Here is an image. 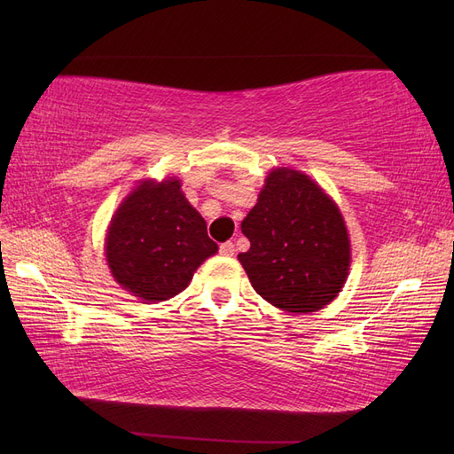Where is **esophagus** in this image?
I'll use <instances>...</instances> for the list:
<instances>
[{
	"label": "esophagus",
	"instance_id": "34e87169",
	"mask_svg": "<svg viewBox=\"0 0 454 454\" xmlns=\"http://www.w3.org/2000/svg\"><path fill=\"white\" fill-rule=\"evenodd\" d=\"M219 254H222V255H232V254H235V244H232V242H223L222 246H219Z\"/></svg>",
	"mask_w": 454,
	"mask_h": 454
}]
</instances>
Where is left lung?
<instances>
[{"label":"left lung","instance_id":"8db88e82","mask_svg":"<svg viewBox=\"0 0 454 454\" xmlns=\"http://www.w3.org/2000/svg\"><path fill=\"white\" fill-rule=\"evenodd\" d=\"M240 227L250 250L239 254V261L270 305L316 312L345 286L350 269L345 219L307 174L274 168Z\"/></svg>","mask_w":454,"mask_h":454}]
</instances>
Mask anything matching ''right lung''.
<instances>
[{
    "mask_svg": "<svg viewBox=\"0 0 454 454\" xmlns=\"http://www.w3.org/2000/svg\"><path fill=\"white\" fill-rule=\"evenodd\" d=\"M217 252L204 217L182 193L180 180H144L121 202L106 235L115 282L149 303L167 301Z\"/></svg>",
    "mask_w": 454,
    "mask_h": 454,
    "instance_id": "right-lung-1",
    "label": "right lung"
}]
</instances>
